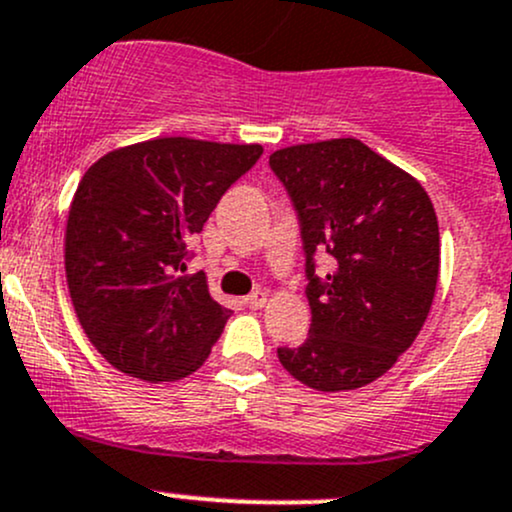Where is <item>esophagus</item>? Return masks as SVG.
Returning <instances> with one entry per match:
<instances>
[{"label": "esophagus", "mask_w": 512, "mask_h": 512, "mask_svg": "<svg viewBox=\"0 0 512 512\" xmlns=\"http://www.w3.org/2000/svg\"><path fill=\"white\" fill-rule=\"evenodd\" d=\"M243 303L247 308H252V311H257V308H262L267 303V294H265V291H255V294L245 296Z\"/></svg>", "instance_id": "obj_1"}]
</instances>
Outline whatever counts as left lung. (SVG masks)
<instances>
[{
    "mask_svg": "<svg viewBox=\"0 0 512 512\" xmlns=\"http://www.w3.org/2000/svg\"><path fill=\"white\" fill-rule=\"evenodd\" d=\"M269 165L294 201L306 250L311 328L279 347L282 367L316 391L372 384L413 345L440 274V228L423 184L357 138L289 145ZM328 251L323 280L312 255Z\"/></svg>",
    "mask_w": 512,
    "mask_h": 512,
    "instance_id": "8db88e82",
    "label": "left lung"
}]
</instances>
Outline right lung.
Segmentation results:
<instances>
[{"mask_svg": "<svg viewBox=\"0 0 512 512\" xmlns=\"http://www.w3.org/2000/svg\"><path fill=\"white\" fill-rule=\"evenodd\" d=\"M262 145L153 138L99 157L65 226V274L80 325L111 367L177 381L211 355L230 308L213 301L187 247Z\"/></svg>", "mask_w": 512, "mask_h": 512, "instance_id": "right-lung-1", "label": "right lung"}]
</instances>
